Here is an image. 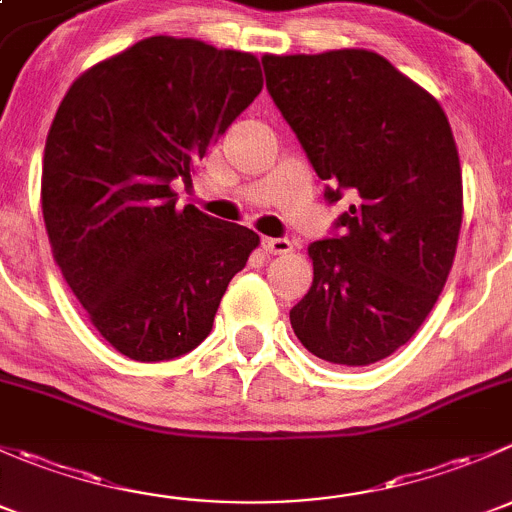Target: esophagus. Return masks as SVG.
<instances>
[{"label": "esophagus", "instance_id": "34e87169", "mask_svg": "<svg viewBox=\"0 0 512 512\" xmlns=\"http://www.w3.org/2000/svg\"><path fill=\"white\" fill-rule=\"evenodd\" d=\"M262 247H265V252H270V255H289V252L294 250V245L287 237H262Z\"/></svg>", "mask_w": 512, "mask_h": 512}]
</instances>
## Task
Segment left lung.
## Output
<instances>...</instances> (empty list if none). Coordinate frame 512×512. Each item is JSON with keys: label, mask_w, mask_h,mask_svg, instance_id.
Instances as JSON below:
<instances>
[{"label": "left lung", "mask_w": 512, "mask_h": 512, "mask_svg": "<svg viewBox=\"0 0 512 512\" xmlns=\"http://www.w3.org/2000/svg\"><path fill=\"white\" fill-rule=\"evenodd\" d=\"M267 91L327 180L354 200L342 235L307 247L314 282L289 312L307 352L369 366L418 332L463 220L461 160L441 103L366 49L262 56Z\"/></svg>", "instance_id": "left-lung-1"}]
</instances>
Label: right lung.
Masks as SVG:
<instances>
[{"label":"right lung","mask_w":512,"mask_h":512,"mask_svg":"<svg viewBox=\"0 0 512 512\" xmlns=\"http://www.w3.org/2000/svg\"><path fill=\"white\" fill-rule=\"evenodd\" d=\"M262 91L247 51L148 36L98 61L66 91L41 165L51 252L91 324L136 361L188 354L213 329L260 235L195 205L170 183Z\"/></svg>","instance_id":"right-lung-1"}]
</instances>
